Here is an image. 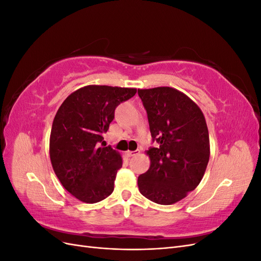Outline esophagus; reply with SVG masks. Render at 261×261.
I'll list each match as a JSON object with an SVG mask.
<instances>
[{"label": "esophagus", "instance_id": "obj_1", "mask_svg": "<svg viewBox=\"0 0 261 261\" xmlns=\"http://www.w3.org/2000/svg\"><path fill=\"white\" fill-rule=\"evenodd\" d=\"M139 153V150H135V151H126V154H127L128 156H134Z\"/></svg>", "mask_w": 261, "mask_h": 261}]
</instances>
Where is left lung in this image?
<instances>
[{"label":"left lung","mask_w":261,"mask_h":261,"mask_svg":"<svg viewBox=\"0 0 261 261\" xmlns=\"http://www.w3.org/2000/svg\"><path fill=\"white\" fill-rule=\"evenodd\" d=\"M152 139L149 170L138 176L141 195L159 204H173L199 185L210 156L209 132L200 108L172 87L138 89Z\"/></svg>","instance_id":"8db88e82"}]
</instances>
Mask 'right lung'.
Returning <instances> with one entry per match:
<instances>
[{
    "label": "right lung",
    "instance_id": "right-lung-1",
    "mask_svg": "<svg viewBox=\"0 0 261 261\" xmlns=\"http://www.w3.org/2000/svg\"><path fill=\"white\" fill-rule=\"evenodd\" d=\"M136 88L89 85L72 92L59 108L50 135V159L55 175L78 200L94 203L112 194L121 153L103 144L115 108Z\"/></svg>",
    "mask_w": 261,
    "mask_h": 261
}]
</instances>
